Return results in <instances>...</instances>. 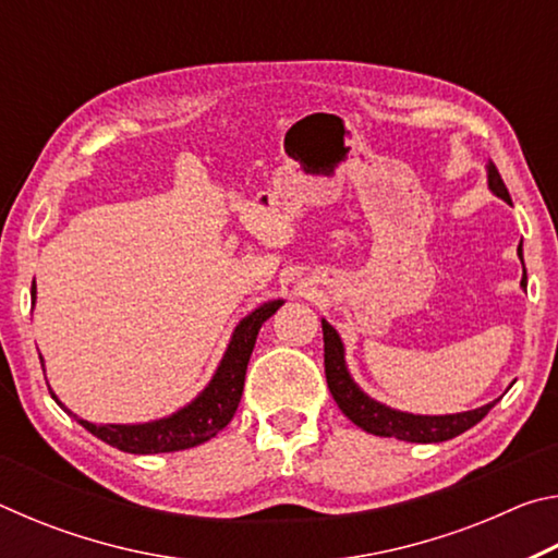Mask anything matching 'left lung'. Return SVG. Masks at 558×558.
<instances>
[{"instance_id": "8db88e82", "label": "left lung", "mask_w": 558, "mask_h": 558, "mask_svg": "<svg viewBox=\"0 0 558 558\" xmlns=\"http://www.w3.org/2000/svg\"><path fill=\"white\" fill-rule=\"evenodd\" d=\"M489 189H493L499 199L509 202V192L495 165H489ZM519 258H522V248H519ZM522 288H526V272H524ZM323 332H325V374H327L329 391H332L337 405L342 409L347 418L356 423L359 428H364L366 433H374V436L399 438L409 442L450 440L475 426V423L483 421L487 411L495 405L493 401L483 405V409L456 413V415H413V413L386 409V405L369 399V396H366L352 381V376H349L344 366V349H342V342H339V335L335 332V327L323 323Z\"/></svg>"}]
</instances>
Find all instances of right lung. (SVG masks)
<instances>
[{"label":"right lung","mask_w":558,"mask_h":558,"mask_svg":"<svg viewBox=\"0 0 558 558\" xmlns=\"http://www.w3.org/2000/svg\"><path fill=\"white\" fill-rule=\"evenodd\" d=\"M32 295L36 298V286L32 288ZM280 305L282 300L266 302V305H260L256 313H251L239 327H235L231 344L226 349L219 372L214 374L211 384L202 391L199 399L189 403L186 409L177 411L174 415H169V418L143 423V426H96V423L75 418V415L73 418L78 421L83 428L90 430L93 436L106 440L108 446L122 452H135V456L186 450L214 438L216 433L229 426L235 409H239L245 369H248V359L253 347H256L258 329L270 315H276V310ZM56 403L61 405L59 399H56Z\"/></svg>","instance_id":"add662e5"}]
</instances>
